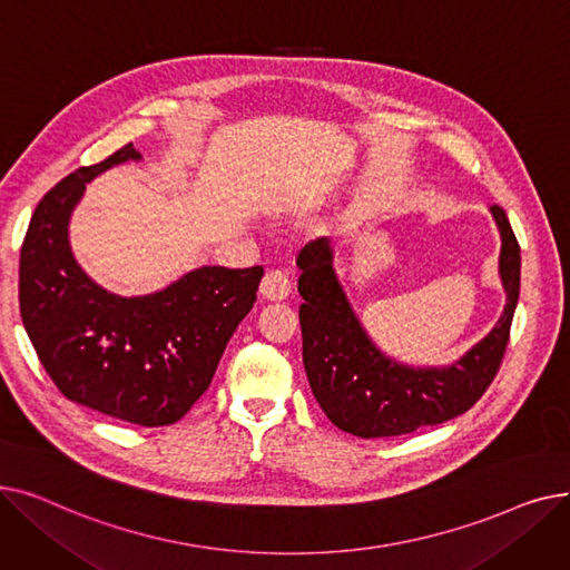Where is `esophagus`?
Listing matches in <instances>:
<instances>
[{"instance_id":"34e87169","label":"esophagus","mask_w":570,"mask_h":570,"mask_svg":"<svg viewBox=\"0 0 570 570\" xmlns=\"http://www.w3.org/2000/svg\"><path fill=\"white\" fill-rule=\"evenodd\" d=\"M291 293V279L282 273V269H269L258 286V295L267 303L286 301Z\"/></svg>"}]
</instances>
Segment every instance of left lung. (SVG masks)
Listing matches in <instances>:
<instances>
[{"label":"left lung","instance_id":"left-lung-1","mask_svg":"<svg viewBox=\"0 0 570 570\" xmlns=\"http://www.w3.org/2000/svg\"><path fill=\"white\" fill-rule=\"evenodd\" d=\"M490 213L501 235L499 277L505 307L497 325L460 361L445 367H411L385 355L357 318L335 273L327 237L297 256L303 295V363L312 393L340 430L361 436H400L439 425L469 411L497 376L520 297V245L499 205Z\"/></svg>","mask_w":570,"mask_h":570}]
</instances>
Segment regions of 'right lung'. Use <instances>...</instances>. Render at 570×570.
<instances>
[{"label":"right lung","instance_id":"right-lung-1","mask_svg":"<svg viewBox=\"0 0 570 570\" xmlns=\"http://www.w3.org/2000/svg\"><path fill=\"white\" fill-rule=\"evenodd\" d=\"M138 159L129 142L41 198L20 249V316L67 400L161 428L207 391L235 327L256 303L263 267L203 265L161 291L131 297L89 279L69 243L73 209L97 175Z\"/></svg>","mask_w":570,"mask_h":570}]
</instances>
